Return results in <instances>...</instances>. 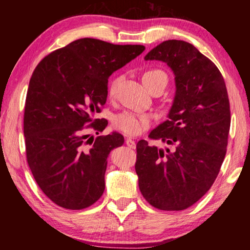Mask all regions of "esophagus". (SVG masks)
<instances>
[{"label":"esophagus","mask_w":250,"mask_h":250,"mask_svg":"<svg viewBox=\"0 0 250 250\" xmlns=\"http://www.w3.org/2000/svg\"><path fill=\"white\" fill-rule=\"evenodd\" d=\"M125 143H126V146H128L129 148H132V149H134L135 146H136L134 140H132V139H129V138L125 139Z\"/></svg>","instance_id":"esophagus-1"}]
</instances>
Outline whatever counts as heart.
<instances>
[{"mask_svg":"<svg viewBox=\"0 0 250 250\" xmlns=\"http://www.w3.org/2000/svg\"><path fill=\"white\" fill-rule=\"evenodd\" d=\"M159 78H167L166 74L160 69H150L143 75V83L146 87H150L153 82ZM121 77H115L109 84V93L111 95L116 92ZM112 125L117 131L128 136H136L145 132L151 125V117L146 114H135L132 111H123L112 118Z\"/></svg>","mask_w":250,"mask_h":250,"instance_id":"1","label":"heart"}]
</instances>
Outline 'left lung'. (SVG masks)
<instances>
[{"mask_svg": "<svg viewBox=\"0 0 250 250\" xmlns=\"http://www.w3.org/2000/svg\"><path fill=\"white\" fill-rule=\"evenodd\" d=\"M145 59L167 63L176 91L168 119L149 134L172 150L146 140L136 145L139 188L151 206L183 210L210 189L227 153L231 123L227 86L213 61L184 41H165Z\"/></svg>", "mask_w": 250, "mask_h": 250, "instance_id": "8db88e82", "label": "left lung"}]
</instances>
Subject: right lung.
I'll return each instance as SVG.
<instances>
[{
  "label": "right lung",
  "instance_id": "right-lung-1",
  "mask_svg": "<svg viewBox=\"0 0 250 250\" xmlns=\"http://www.w3.org/2000/svg\"><path fill=\"white\" fill-rule=\"evenodd\" d=\"M145 49L81 39L51 52L34 70L23 115L27 163L58 206L83 209L104 193L107 158L124 136L112 132L88 143L86 132L99 134L108 125L93 119L107 101L108 78Z\"/></svg>",
  "mask_w": 250,
  "mask_h": 250
}]
</instances>
